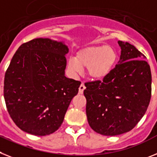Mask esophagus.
<instances>
[{
  "label": "esophagus",
  "mask_w": 157,
  "mask_h": 157,
  "mask_svg": "<svg viewBox=\"0 0 157 157\" xmlns=\"http://www.w3.org/2000/svg\"><path fill=\"white\" fill-rule=\"evenodd\" d=\"M85 89V84L82 83L81 85H80V88H79V93L80 94H82L84 93V90Z\"/></svg>",
  "instance_id": "1"
}]
</instances>
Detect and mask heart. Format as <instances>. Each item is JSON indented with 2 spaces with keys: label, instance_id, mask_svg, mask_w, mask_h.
Wrapping results in <instances>:
<instances>
[{
  "label": "heart",
  "instance_id": "heart-1",
  "mask_svg": "<svg viewBox=\"0 0 157 157\" xmlns=\"http://www.w3.org/2000/svg\"><path fill=\"white\" fill-rule=\"evenodd\" d=\"M117 61V52L112 46L93 45L77 52L76 58L68 60V67L75 72L87 68L90 77L101 80L113 71Z\"/></svg>",
  "mask_w": 157,
  "mask_h": 157
}]
</instances>
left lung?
<instances>
[{"mask_svg": "<svg viewBox=\"0 0 157 157\" xmlns=\"http://www.w3.org/2000/svg\"><path fill=\"white\" fill-rule=\"evenodd\" d=\"M121 59L103 81L85 83L90 127L104 136L130 131L145 114L152 95V74L145 56L128 42L118 41Z\"/></svg>", "mask_w": 157, "mask_h": 157, "instance_id": "left-lung-1", "label": "left lung"}]
</instances>
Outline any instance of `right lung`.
Masks as SVG:
<instances>
[{
  "label": "right lung",
  "instance_id": "obj_1",
  "mask_svg": "<svg viewBox=\"0 0 157 157\" xmlns=\"http://www.w3.org/2000/svg\"><path fill=\"white\" fill-rule=\"evenodd\" d=\"M62 42L36 38L20 46L8 67L4 97L16 125L35 136L53 133L60 127L81 82L64 76Z\"/></svg>",
  "mask_w": 157,
  "mask_h": 157
}]
</instances>
